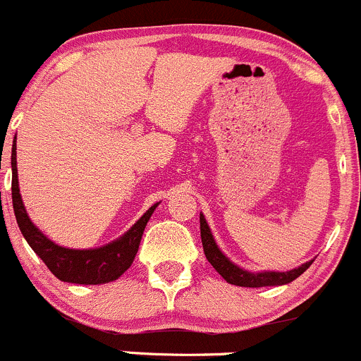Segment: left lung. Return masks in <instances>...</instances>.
<instances>
[{"instance_id": "left-lung-1", "label": "left lung", "mask_w": 361, "mask_h": 361, "mask_svg": "<svg viewBox=\"0 0 361 361\" xmlns=\"http://www.w3.org/2000/svg\"><path fill=\"white\" fill-rule=\"evenodd\" d=\"M200 231H202V243H203V252H205V257L208 262L214 266V269L224 278L228 283L238 285V287H271V285H285L290 283V281L299 278L307 267L313 264V261L302 264V266L295 267V269L287 271V273H276V271H266V273H248L243 271L241 267H238L219 250V247L215 245L214 236H212L210 228H208L205 217L200 214Z\"/></svg>"}]
</instances>
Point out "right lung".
Instances as JSON below:
<instances>
[{
	"label": "right lung",
	"instance_id": "1",
	"mask_svg": "<svg viewBox=\"0 0 361 361\" xmlns=\"http://www.w3.org/2000/svg\"><path fill=\"white\" fill-rule=\"evenodd\" d=\"M17 144L12 147V202L17 224L22 235L27 240L29 247L39 255V259L47 264L48 269L55 274L61 281L78 285H99L113 281L132 266L139 250L140 238L146 229L147 221L153 215L158 203L149 208L120 240L106 245V247L95 248V250H73L55 245L36 228L31 219L25 214L24 203H22L20 192H18L17 179Z\"/></svg>",
	"mask_w": 361,
	"mask_h": 361
}]
</instances>
